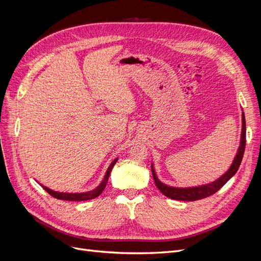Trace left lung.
<instances>
[{"label":"left lung","instance_id":"8db88e82","mask_svg":"<svg viewBox=\"0 0 261 261\" xmlns=\"http://www.w3.org/2000/svg\"><path fill=\"white\" fill-rule=\"evenodd\" d=\"M246 123H245V116H244V112L242 111V131H241V139H240V145L235 154L232 164L229 167V169L226 170L221 176L216 179L213 182H209L206 184H201V186L196 187H187V188H179V187H172L168 186V184L163 183L158 179L156 174L154 163L152 162V173L153 178L155 181L156 187L161 191L163 194L171 199L176 200H187V201H193L208 197L210 195L215 194L217 191H219L224 184L228 182L232 176L237 173L239 167L241 165L242 158L244 155V149H245V143H246Z\"/></svg>","mask_w":261,"mask_h":261}]
</instances>
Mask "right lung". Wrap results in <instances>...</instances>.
Instances as JSON below:
<instances>
[{
    "instance_id": "add662e5",
    "label": "right lung",
    "mask_w": 261,
    "mask_h": 261,
    "mask_svg": "<svg viewBox=\"0 0 261 261\" xmlns=\"http://www.w3.org/2000/svg\"><path fill=\"white\" fill-rule=\"evenodd\" d=\"M118 161V157L115 158L114 161L112 162V164L109 165V167L107 168V170L105 172L104 178L100 182L98 186L88 192H81V193H65V192H57V191H53L51 189H48L46 187H44L43 184H40V186L43 188L49 195H52L53 197L57 198V199H63V200H89V199H93L95 197H97L99 194H102V192L104 191L108 178H109V174H111V171L113 169V167L115 166V164Z\"/></svg>"
}]
</instances>
